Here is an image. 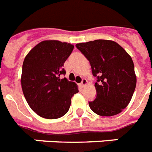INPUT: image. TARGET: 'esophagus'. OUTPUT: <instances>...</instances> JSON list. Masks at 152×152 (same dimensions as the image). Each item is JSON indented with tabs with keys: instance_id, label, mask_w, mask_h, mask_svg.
Wrapping results in <instances>:
<instances>
[{
	"instance_id": "esophagus-1",
	"label": "esophagus",
	"mask_w": 152,
	"mask_h": 152,
	"mask_svg": "<svg viewBox=\"0 0 152 152\" xmlns=\"http://www.w3.org/2000/svg\"><path fill=\"white\" fill-rule=\"evenodd\" d=\"M87 80L85 78H83L82 79V81H81V87H84L85 85H86V84H87Z\"/></svg>"
}]
</instances>
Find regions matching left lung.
<instances>
[{"label":"left lung","mask_w":152,"mask_h":152,"mask_svg":"<svg viewBox=\"0 0 152 152\" xmlns=\"http://www.w3.org/2000/svg\"><path fill=\"white\" fill-rule=\"evenodd\" d=\"M89 61L97 80L96 99L88 102L90 109L102 116L122 112L131 100L137 79L132 58L114 41L97 39L76 44Z\"/></svg>","instance_id":"8db88e82"}]
</instances>
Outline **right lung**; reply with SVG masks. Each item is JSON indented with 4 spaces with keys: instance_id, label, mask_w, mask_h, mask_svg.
<instances>
[{
    "instance_id": "right-lung-1",
    "label": "right lung",
    "mask_w": 152,
    "mask_h": 152,
    "mask_svg": "<svg viewBox=\"0 0 152 152\" xmlns=\"http://www.w3.org/2000/svg\"><path fill=\"white\" fill-rule=\"evenodd\" d=\"M74 46L57 40H46L32 48L22 65V88L28 106L39 116L57 119L68 112L77 85L61 79L64 64Z\"/></svg>"
}]
</instances>
